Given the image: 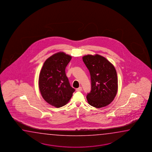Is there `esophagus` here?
<instances>
[{"label": "esophagus", "instance_id": "esophagus-1", "mask_svg": "<svg viewBox=\"0 0 152 152\" xmlns=\"http://www.w3.org/2000/svg\"><path fill=\"white\" fill-rule=\"evenodd\" d=\"M76 91H77V92H80V91H82V87H79V88H77L76 89Z\"/></svg>", "mask_w": 152, "mask_h": 152}]
</instances>
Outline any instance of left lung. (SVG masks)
I'll return each mask as SVG.
<instances>
[{
	"mask_svg": "<svg viewBox=\"0 0 152 152\" xmlns=\"http://www.w3.org/2000/svg\"><path fill=\"white\" fill-rule=\"evenodd\" d=\"M89 70L91 91L86 98L90 105L100 108L110 104L118 91V77L114 66L104 57L99 54L83 57Z\"/></svg>",
	"mask_w": 152,
	"mask_h": 152,
	"instance_id": "left-lung-1",
	"label": "left lung"
}]
</instances>
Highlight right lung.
<instances>
[{"label": "right lung", "instance_id": "1", "mask_svg": "<svg viewBox=\"0 0 152 152\" xmlns=\"http://www.w3.org/2000/svg\"><path fill=\"white\" fill-rule=\"evenodd\" d=\"M72 57L64 52L54 54L46 60L39 77V88L43 99L54 107L65 105L75 89L66 77L65 69Z\"/></svg>", "mask_w": 152, "mask_h": 152}]
</instances>
